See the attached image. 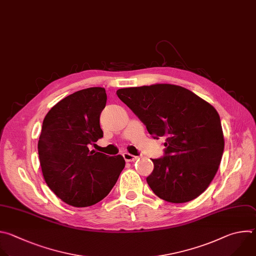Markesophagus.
<instances>
[{
	"instance_id": "obj_1",
	"label": "esophagus",
	"mask_w": 256,
	"mask_h": 256,
	"mask_svg": "<svg viewBox=\"0 0 256 256\" xmlns=\"http://www.w3.org/2000/svg\"><path fill=\"white\" fill-rule=\"evenodd\" d=\"M123 158H124V160H125V162H135V160H137L139 158L138 156H132V154H130V153H124L123 154Z\"/></svg>"
}]
</instances>
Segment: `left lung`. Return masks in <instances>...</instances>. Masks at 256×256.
<instances>
[{
  "label": "left lung",
  "instance_id": "obj_1",
  "mask_svg": "<svg viewBox=\"0 0 256 256\" xmlns=\"http://www.w3.org/2000/svg\"><path fill=\"white\" fill-rule=\"evenodd\" d=\"M117 96L153 138L166 137L164 156L152 160L154 168L146 178L153 192L178 204L205 192L224 151L216 109L192 92L170 84L120 88Z\"/></svg>",
  "mask_w": 256,
  "mask_h": 256
}]
</instances>
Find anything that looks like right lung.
Returning <instances> with one entry per match:
<instances>
[{
  "instance_id": "1",
  "label": "right lung",
  "mask_w": 256,
  "mask_h": 256,
  "mask_svg": "<svg viewBox=\"0 0 256 256\" xmlns=\"http://www.w3.org/2000/svg\"><path fill=\"white\" fill-rule=\"evenodd\" d=\"M104 88L78 90L46 114L38 140L43 178L68 205L92 206L111 192L125 168L122 156L90 150L103 130L100 115L106 106Z\"/></svg>"
}]
</instances>
